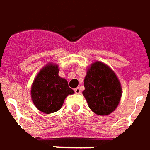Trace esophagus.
<instances>
[{"label": "esophagus", "instance_id": "obj_1", "mask_svg": "<svg viewBox=\"0 0 150 150\" xmlns=\"http://www.w3.org/2000/svg\"><path fill=\"white\" fill-rule=\"evenodd\" d=\"M74 92H75V93H76V94H79V93H81V88L79 87L74 88Z\"/></svg>", "mask_w": 150, "mask_h": 150}]
</instances>
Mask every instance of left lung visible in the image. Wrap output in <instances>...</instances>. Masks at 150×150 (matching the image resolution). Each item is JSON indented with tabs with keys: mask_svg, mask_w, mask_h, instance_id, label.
I'll return each instance as SVG.
<instances>
[{
	"mask_svg": "<svg viewBox=\"0 0 150 150\" xmlns=\"http://www.w3.org/2000/svg\"><path fill=\"white\" fill-rule=\"evenodd\" d=\"M83 95L96 114L108 115L118 105L121 88L113 71L100 62L92 64L84 81Z\"/></svg>",
	"mask_w": 150,
	"mask_h": 150,
	"instance_id": "obj_1",
	"label": "left lung"
}]
</instances>
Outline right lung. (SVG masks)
<instances>
[{
  "instance_id": "obj_1",
  "label": "right lung",
  "mask_w": 150,
  "mask_h": 150,
  "mask_svg": "<svg viewBox=\"0 0 150 150\" xmlns=\"http://www.w3.org/2000/svg\"><path fill=\"white\" fill-rule=\"evenodd\" d=\"M58 72L56 64H48L40 71L32 86L33 102L45 113L58 111L65 98L74 93L67 81L58 76Z\"/></svg>"
}]
</instances>
